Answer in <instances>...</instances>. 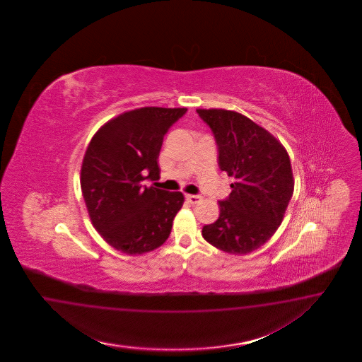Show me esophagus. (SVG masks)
Listing matches in <instances>:
<instances>
[{
	"label": "esophagus",
	"mask_w": 362,
	"mask_h": 362,
	"mask_svg": "<svg viewBox=\"0 0 362 362\" xmlns=\"http://www.w3.org/2000/svg\"><path fill=\"white\" fill-rule=\"evenodd\" d=\"M186 197L188 202H191V203H194V204H197V203H199V202L202 200V197H199V195H186Z\"/></svg>",
	"instance_id": "34e87169"
}]
</instances>
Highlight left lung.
<instances>
[{"instance_id":"obj_1","label":"left lung","mask_w":362,"mask_h":362,"mask_svg":"<svg viewBox=\"0 0 362 362\" xmlns=\"http://www.w3.org/2000/svg\"><path fill=\"white\" fill-rule=\"evenodd\" d=\"M218 146V165L235 177L219 202V219L202 235L220 251L245 255L272 238L293 195V174L283 144L250 118L230 110H197Z\"/></svg>"}]
</instances>
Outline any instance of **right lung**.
Returning a JSON list of instances; mask_svg holds the SVG:
<instances>
[{
    "instance_id": "obj_1",
    "label": "right lung",
    "mask_w": 362,
    "mask_h": 362,
    "mask_svg": "<svg viewBox=\"0 0 362 362\" xmlns=\"http://www.w3.org/2000/svg\"><path fill=\"white\" fill-rule=\"evenodd\" d=\"M187 109L142 107L123 112L93 136L81 168V188L93 226L127 255L165 243L182 209V192L144 186L159 179L158 158L170 127Z\"/></svg>"
}]
</instances>
